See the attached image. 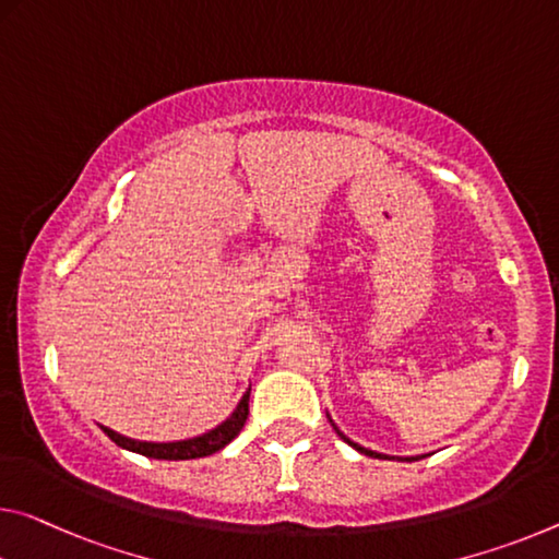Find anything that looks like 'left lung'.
Segmentation results:
<instances>
[{
	"instance_id": "8db88e82",
	"label": "left lung",
	"mask_w": 559,
	"mask_h": 559,
	"mask_svg": "<svg viewBox=\"0 0 559 559\" xmlns=\"http://www.w3.org/2000/svg\"><path fill=\"white\" fill-rule=\"evenodd\" d=\"M328 420H331V425H333V430L335 432H338V436L345 440V442H348V445L353 448V450H358V453H362V455H368V457H380V460H391V455H385V453H376V450H368V448H362V445H358V442H353L350 438H345L343 436V432L338 430V425H335L333 423V418H331V415H328ZM415 457H420V455H415ZM405 460H413V457H405Z\"/></svg>"
}]
</instances>
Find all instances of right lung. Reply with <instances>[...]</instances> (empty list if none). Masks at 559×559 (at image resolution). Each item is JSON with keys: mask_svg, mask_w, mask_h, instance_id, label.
<instances>
[{"mask_svg": "<svg viewBox=\"0 0 559 559\" xmlns=\"http://www.w3.org/2000/svg\"><path fill=\"white\" fill-rule=\"evenodd\" d=\"M248 397H251V388L243 393L241 401L234 407V413L228 415L226 420H221L216 428H211L206 432H201L197 438H186V440H171V442H148V440H134L121 436V432L104 428L102 430L109 436L119 448L131 450V453L154 457V460H193V457H206L218 453L221 448H226L238 432L243 430L246 418H248Z\"/></svg>", "mask_w": 559, "mask_h": 559, "instance_id": "obj_1", "label": "right lung"}]
</instances>
